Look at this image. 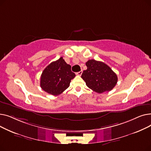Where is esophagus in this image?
Listing matches in <instances>:
<instances>
[{
    "mask_svg": "<svg viewBox=\"0 0 151 151\" xmlns=\"http://www.w3.org/2000/svg\"><path fill=\"white\" fill-rule=\"evenodd\" d=\"M82 73H83V71L81 70L80 71H79V72H77L76 74L77 75H78V76H81V75H82Z\"/></svg>",
    "mask_w": 151,
    "mask_h": 151,
    "instance_id": "34e87169",
    "label": "esophagus"
}]
</instances>
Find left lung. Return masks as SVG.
<instances>
[{
  "mask_svg": "<svg viewBox=\"0 0 151 151\" xmlns=\"http://www.w3.org/2000/svg\"><path fill=\"white\" fill-rule=\"evenodd\" d=\"M86 65L88 68L83 71L81 78L89 88L101 93L111 91L114 88L117 76L106 63L91 59L87 62Z\"/></svg>",
  "mask_w": 151,
  "mask_h": 151,
  "instance_id": "8db88e82",
  "label": "left lung"
}]
</instances>
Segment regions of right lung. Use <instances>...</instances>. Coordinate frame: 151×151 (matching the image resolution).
<instances>
[{"label":"right lung","instance_id":"right-lung-1","mask_svg":"<svg viewBox=\"0 0 151 151\" xmlns=\"http://www.w3.org/2000/svg\"><path fill=\"white\" fill-rule=\"evenodd\" d=\"M75 74L71 70V65L61 57L51 62L43 71L40 78V87L46 92L58 96L66 90Z\"/></svg>","mask_w":151,"mask_h":151}]
</instances>
